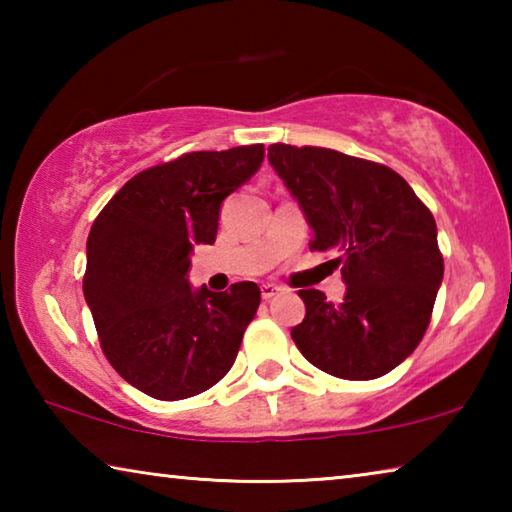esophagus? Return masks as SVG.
<instances>
[{
  "mask_svg": "<svg viewBox=\"0 0 512 512\" xmlns=\"http://www.w3.org/2000/svg\"><path fill=\"white\" fill-rule=\"evenodd\" d=\"M282 291V287H277V284H271V282H266V284H262V298L264 300H271L273 296H277V293Z\"/></svg>",
  "mask_w": 512,
  "mask_h": 512,
  "instance_id": "esophagus-1",
  "label": "esophagus"
}]
</instances>
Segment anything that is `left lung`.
I'll return each instance as SVG.
<instances>
[{
	"label": "left lung",
	"instance_id": "8db88e82",
	"mask_svg": "<svg viewBox=\"0 0 512 512\" xmlns=\"http://www.w3.org/2000/svg\"><path fill=\"white\" fill-rule=\"evenodd\" d=\"M268 162L314 230L309 248L336 253L348 284L339 305L300 289L307 314L291 339L327 375H386L418 348L443 282L433 214L386 164L280 142L268 146Z\"/></svg>",
	"mask_w": 512,
	"mask_h": 512
}]
</instances>
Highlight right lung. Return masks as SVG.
Masks as SVG:
<instances>
[{
	"mask_svg": "<svg viewBox=\"0 0 512 512\" xmlns=\"http://www.w3.org/2000/svg\"><path fill=\"white\" fill-rule=\"evenodd\" d=\"M262 160L264 144L183 153L133 176L92 223L83 293L101 350L155 400L203 393L237 359L259 287L192 291L185 275L192 248L214 244L225 196Z\"/></svg>",
	"mask_w": 512,
	"mask_h": 512,
	"instance_id": "1",
	"label": "right lung"
}]
</instances>
